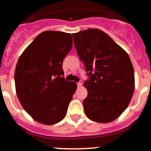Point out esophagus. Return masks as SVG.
<instances>
[{
	"instance_id": "1",
	"label": "esophagus",
	"mask_w": 151,
	"mask_h": 151,
	"mask_svg": "<svg viewBox=\"0 0 151 151\" xmlns=\"http://www.w3.org/2000/svg\"><path fill=\"white\" fill-rule=\"evenodd\" d=\"M81 85H82V81L80 80L79 82L77 83V86H78V87H80Z\"/></svg>"
}]
</instances>
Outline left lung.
<instances>
[{
    "label": "left lung",
    "mask_w": 151,
    "mask_h": 151,
    "mask_svg": "<svg viewBox=\"0 0 151 151\" xmlns=\"http://www.w3.org/2000/svg\"><path fill=\"white\" fill-rule=\"evenodd\" d=\"M78 56L89 79L83 101L89 119L109 123L116 119L129 106L134 91V71L126 52L106 33L90 28L72 34Z\"/></svg>",
    "instance_id": "1"
}]
</instances>
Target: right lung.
<instances>
[{"label": "right lung", "mask_w": 151, "mask_h": 151, "mask_svg": "<svg viewBox=\"0 0 151 151\" xmlns=\"http://www.w3.org/2000/svg\"><path fill=\"white\" fill-rule=\"evenodd\" d=\"M72 48L70 33L45 31L18 59L15 71L17 96L25 111L37 122L53 125L67 114L77 84L62 77V63Z\"/></svg>", "instance_id": "right-lung-1"}]
</instances>
